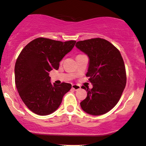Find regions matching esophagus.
Segmentation results:
<instances>
[{"mask_svg":"<svg viewBox=\"0 0 146 146\" xmlns=\"http://www.w3.org/2000/svg\"><path fill=\"white\" fill-rule=\"evenodd\" d=\"M72 89L74 90H80L81 88V86L77 84H73L72 86Z\"/></svg>","mask_w":146,"mask_h":146,"instance_id":"obj_1","label":"esophagus"}]
</instances>
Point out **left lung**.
Segmentation results:
<instances>
[{"mask_svg":"<svg viewBox=\"0 0 146 146\" xmlns=\"http://www.w3.org/2000/svg\"><path fill=\"white\" fill-rule=\"evenodd\" d=\"M76 46L88 57L86 76L93 86L91 90L86 89L87 97L80 106L90 115L104 114L117 104L126 84L121 54L112 44L100 38L78 41Z\"/></svg>","mask_w":146,"mask_h":146,"instance_id":"1","label":"left lung"}]
</instances>
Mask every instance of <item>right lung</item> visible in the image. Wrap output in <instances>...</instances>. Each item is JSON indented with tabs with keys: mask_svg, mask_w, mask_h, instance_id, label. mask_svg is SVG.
<instances>
[{
	"mask_svg": "<svg viewBox=\"0 0 146 146\" xmlns=\"http://www.w3.org/2000/svg\"><path fill=\"white\" fill-rule=\"evenodd\" d=\"M75 44V40L62 42L38 38L21 51L15 64V84L22 100L33 112L40 115L53 113L71 89L68 83L52 84L49 72L58 69L60 62Z\"/></svg>",
	"mask_w": 146,
	"mask_h": 146,
	"instance_id": "obj_1",
	"label": "right lung"
}]
</instances>
